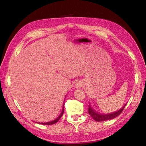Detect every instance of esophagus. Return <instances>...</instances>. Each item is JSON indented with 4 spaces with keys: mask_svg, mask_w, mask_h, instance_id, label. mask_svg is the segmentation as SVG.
Here are the masks:
<instances>
[{
    "mask_svg": "<svg viewBox=\"0 0 146 146\" xmlns=\"http://www.w3.org/2000/svg\"><path fill=\"white\" fill-rule=\"evenodd\" d=\"M83 85V82H82L81 81H78V82H77L75 83V88H77V89L81 88L82 87Z\"/></svg>",
    "mask_w": 146,
    "mask_h": 146,
    "instance_id": "1",
    "label": "esophagus"
}]
</instances>
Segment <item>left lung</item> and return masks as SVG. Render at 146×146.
Masks as SVG:
<instances>
[{
  "mask_svg": "<svg viewBox=\"0 0 146 146\" xmlns=\"http://www.w3.org/2000/svg\"><path fill=\"white\" fill-rule=\"evenodd\" d=\"M126 104H125L124 106H122V108L121 109H119V110H118L117 111H115L113 112L108 113H101L98 112L95 110H94L92 108V106H91L90 104H89V106L88 108V112H89V113L91 115V117H92L96 121H107V120L113 119L115 118H116L117 117H118L119 115L122 112V111H123Z\"/></svg>",
  "mask_w": 146,
  "mask_h": 146,
  "instance_id": "left-lung-1",
  "label": "left lung"
}]
</instances>
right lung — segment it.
Wrapping results in <instances>:
<instances>
[{
  "label": "right lung",
  "mask_w": 146,
  "mask_h": 146,
  "mask_svg": "<svg viewBox=\"0 0 146 146\" xmlns=\"http://www.w3.org/2000/svg\"><path fill=\"white\" fill-rule=\"evenodd\" d=\"M64 102H63V108H62V110H61V112L60 113V114L58 115V117L57 118H56L55 119H54L52 121H51L50 122H36V123H38V124H42V125H52L54 124H56L57 123V122L59 121V119H60V118L62 117V115H63V113H64Z\"/></svg>",
  "instance_id": "1"
}]
</instances>
